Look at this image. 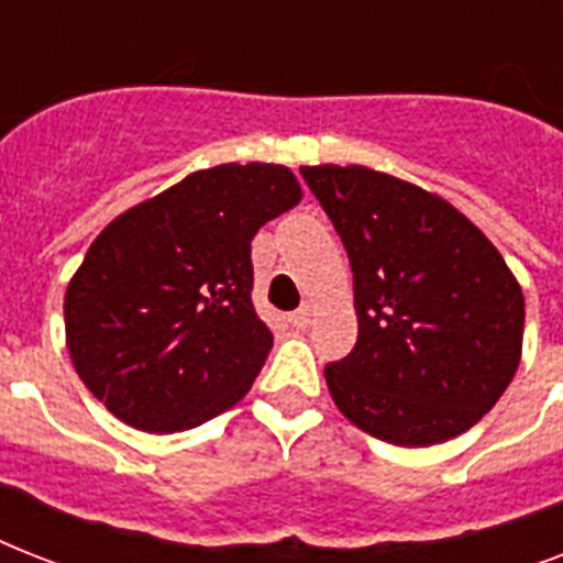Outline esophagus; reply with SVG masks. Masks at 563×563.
I'll list each match as a JSON object with an SVG mask.
<instances>
[{"label": "esophagus", "instance_id": "obj_1", "mask_svg": "<svg viewBox=\"0 0 563 563\" xmlns=\"http://www.w3.org/2000/svg\"><path fill=\"white\" fill-rule=\"evenodd\" d=\"M309 321H312V307L309 303H303L300 309H295L289 316V324L295 327V330H303V327H309Z\"/></svg>", "mask_w": 563, "mask_h": 563}]
</instances>
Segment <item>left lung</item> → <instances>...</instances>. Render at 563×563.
Here are the masks:
<instances>
[{
    "label": "left lung",
    "instance_id": "obj_1",
    "mask_svg": "<svg viewBox=\"0 0 563 563\" xmlns=\"http://www.w3.org/2000/svg\"><path fill=\"white\" fill-rule=\"evenodd\" d=\"M351 256L360 339L324 368L342 415L397 446L471 429L511 383L523 291L453 203L365 166H303Z\"/></svg>",
    "mask_w": 563,
    "mask_h": 563
}]
</instances>
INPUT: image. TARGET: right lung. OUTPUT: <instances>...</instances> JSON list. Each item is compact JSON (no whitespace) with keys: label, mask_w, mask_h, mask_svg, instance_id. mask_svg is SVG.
Listing matches in <instances>:
<instances>
[{"label":"right lung","mask_w":563,"mask_h":563,"mask_svg":"<svg viewBox=\"0 0 563 563\" xmlns=\"http://www.w3.org/2000/svg\"><path fill=\"white\" fill-rule=\"evenodd\" d=\"M300 201L286 166L224 163L101 230L66 286V347L128 427L180 432L236 406L272 351L251 239Z\"/></svg>","instance_id":"add662e5"}]
</instances>
